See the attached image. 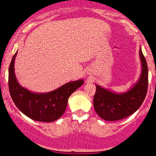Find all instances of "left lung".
Returning <instances> with one entry per match:
<instances>
[{
    "label": "left lung",
    "mask_w": 156,
    "mask_h": 156,
    "mask_svg": "<svg viewBox=\"0 0 156 156\" xmlns=\"http://www.w3.org/2000/svg\"><path fill=\"white\" fill-rule=\"evenodd\" d=\"M139 55L141 73L139 79L132 88L123 93H115L96 85L94 108L100 117L107 121H117L129 117L144 102L148 87V69L145 58L140 48Z\"/></svg>",
    "instance_id": "left-lung-1"
}]
</instances>
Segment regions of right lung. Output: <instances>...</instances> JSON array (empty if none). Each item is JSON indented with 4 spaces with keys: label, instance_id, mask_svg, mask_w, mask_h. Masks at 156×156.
Segmentation results:
<instances>
[{
    "label": "right lung",
    "instance_id": "obj_1",
    "mask_svg": "<svg viewBox=\"0 0 156 156\" xmlns=\"http://www.w3.org/2000/svg\"><path fill=\"white\" fill-rule=\"evenodd\" d=\"M17 53L12 57L9 69V89L16 106L34 120L51 122L59 119L65 112L69 97L81 87L83 80L69 82L50 92H32L21 87L16 78L15 60Z\"/></svg>",
    "mask_w": 156,
    "mask_h": 156
}]
</instances>
